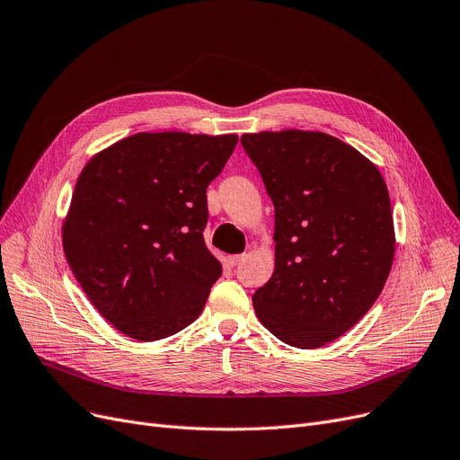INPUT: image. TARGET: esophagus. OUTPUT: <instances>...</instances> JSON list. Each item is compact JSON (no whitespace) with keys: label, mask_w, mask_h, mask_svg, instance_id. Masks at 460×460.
Returning <instances> with one entry per match:
<instances>
[{"label":"esophagus","mask_w":460,"mask_h":460,"mask_svg":"<svg viewBox=\"0 0 460 460\" xmlns=\"http://www.w3.org/2000/svg\"><path fill=\"white\" fill-rule=\"evenodd\" d=\"M243 259H245V254H230L226 262H228V266H237Z\"/></svg>","instance_id":"obj_1"}]
</instances>
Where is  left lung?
Masks as SVG:
<instances>
[{
    "label": "left lung",
    "mask_w": 460,
    "mask_h": 460,
    "mask_svg": "<svg viewBox=\"0 0 460 460\" xmlns=\"http://www.w3.org/2000/svg\"><path fill=\"white\" fill-rule=\"evenodd\" d=\"M275 208V270L252 294L270 332L298 349L338 340L374 305L394 261L387 185L323 132L243 134Z\"/></svg>",
    "instance_id": "left-lung-1"
}]
</instances>
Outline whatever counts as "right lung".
<instances>
[{
	"label": "right lung",
	"instance_id": "1",
	"mask_svg": "<svg viewBox=\"0 0 460 460\" xmlns=\"http://www.w3.org/2000/svg\"><path fill=\"white\" fill-rule=\"evenodd\" d=\"M237 136L136 134L83 168L62 225L67 264L100 315L155 341L198 319L223 266L204 242L209 182Z\"/></svg>",
	"mask_w": 460,
	"mask_h": 460
}]
</instances>
